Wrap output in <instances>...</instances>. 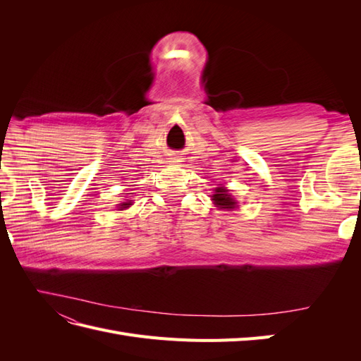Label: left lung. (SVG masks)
Here are the masks:
<instances>
[{"label":"left lung","instance_id":"8db88e82","mask_svg":"<svg viewBox=\"0 0 361 361\" xmlns=\"http://www.w3.org/2000/svg\"><path fill=\"white\" fill-rule=\"evenodd\" d=\"M212 202L220 209H235L236 202L232 197V194H228V190L226 187H218L215 190V194H212Z\"/></svg>","mask_w":361,"mask_h":361}]
</instances>
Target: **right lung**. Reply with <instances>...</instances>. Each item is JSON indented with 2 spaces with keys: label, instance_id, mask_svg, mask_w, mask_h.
Here are the masks:
<instances>
[{
  "label": "right lung",
  "instance_id": "obj_1",
  "mask_svg": "<svg viewBox=\"0 0 361 361\" xmlns=\"http://www.w3.org/2000/svg\"><path fill=\"white\" fill-rule=\"evenodd\" d=\"M130 204H133V202H130V200H128V202H123V203H120V204H118V207H120L118 211H123V209H126V207H129Z\"/></svg>",
  "mask_w": 361,
  "mask_h": 361
}]
</instances>
